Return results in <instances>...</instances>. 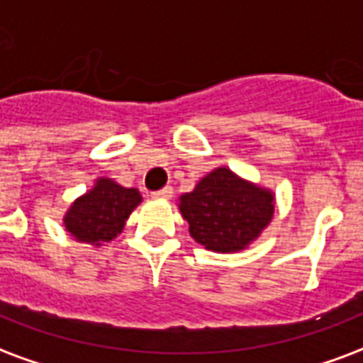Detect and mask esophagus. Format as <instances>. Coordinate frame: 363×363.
Returning <instances> with one entry per match:
<instances>
[{
	"instance_id": "esophagus-1",
	"label": "esophagus",
	"mask_w": 363,
	"mask_h": 363,
	"mask_svg": "<svg viewBox=\"0 0 363 363\" xmlns=\"http://www.w3.org/2000/svg\"><path fill=\"white\" fill-rule=\"evenodd\" d=\"M154 198H163V200H169L171 196H173V189L171 186H165V189L157 190V192H154Z\"/></svg>"
}]
</instances>
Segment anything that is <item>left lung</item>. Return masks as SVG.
Segmentation results:
<instances>
[{
    "label": "left lung",
    "instance_id": "8db88e82",
    "mask_svg": "<svg viewBox=\"0 0 363 363\" xmlns=\"http://www.w3.org/2000/svg\"><path fill=\"white\" fill-rule=\"evenodd\" d=\"M182 217L190 236L213 252H238L262 235L275 206L269 190L219 167L206 174L196 189L181 196Z\"/></svg>",
    "mask_w": 363,
    "mask_h": 363
}]
</instances>
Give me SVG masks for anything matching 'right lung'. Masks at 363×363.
<instances>
[{"instance_id": "add662e5", "label": "right lung", "mask_w": 363, "mask_h": 363, "mask_svg": "<svg viewBox=\"0 0 363 363\" xmlns=\"http://www.w3.org/2000/svg\"><path fill=\"white\" fill-rule=\"evenodd\" d=\"M140 202L136 189H125L111 179H98L90 192L74 200L63 223L77 240L101 246L119 235Z\"/></svg>"}]
</instances>
